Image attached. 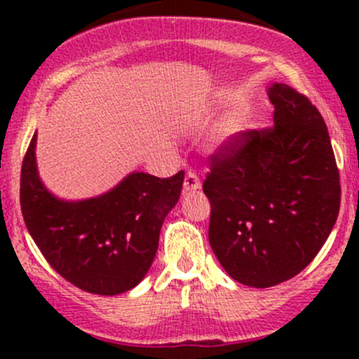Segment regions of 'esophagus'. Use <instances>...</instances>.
I'll return each instance as SVG.
<instances>
[{
	"instance_id": "esophagus-1",
	"label": "esophagus",
	"mask_w": 359,
	"mask_h": 359,
	"mask_svg": "<svg viewBox=\"0 0 359 359\" xmlns=\"http://www.w3.org/2000/svg\"><path fill=\"white\" fill-rule=\"evenodd\" d=\"M201 189V180L194 172H187L184 179V191L185 192H196Z\"/></svg>"
}]
</instances>
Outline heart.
<instances>
[{
  "label": "heart",
  "mask_w": 359,
  "mask_h": 359,
  "mask_svg": "<svg viewBox=\"0 0 359 359\" xmlns=\"http://www.w3.org/2000/svg\"><path fill=\"white\" fill-rule=\"evenodd\" d=\"M245 126H246L245 121H243L241 118H231L228 123H226L224 128H222V131H224L226 138H234L245 130Z\"/></svg>",
  "instance_id": "b5f03b06"
}]
</instances>
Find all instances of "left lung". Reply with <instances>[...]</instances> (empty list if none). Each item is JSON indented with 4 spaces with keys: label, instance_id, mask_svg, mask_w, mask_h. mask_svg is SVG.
I'll return each instance as SVG.
<instances>
[{
    "label": "left lung",
    "instance_id": "8db88e82",
    "mask_svg": "<svg viewBox=\"0 0 359 359\" xmlns=\"http://www.w3.org/2000/svg\"><path fill=\"white\" fill-rule=\"evenodd\" d=\"M273 128L250 130L211 156L209 243L228 275L266 288L300 273L331 234L341 203L327 128L306 96L273 82Z\"/></svg>",
    "mask_w": 359,
    "mask_h": 359
}]
</instances>
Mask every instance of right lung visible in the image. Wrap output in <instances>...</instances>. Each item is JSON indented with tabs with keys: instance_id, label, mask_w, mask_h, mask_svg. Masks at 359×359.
<instances>
[{
	"instance_id": "right-lung-1",
	"label": "right lung",
	"mask_w": 359,
	"mask_h": 359,
	"mask_svg": "<svg viewBox=\"0 0 359 359\" xmlns=\"http://www.w3.org/2000/svg\"><path fill=\"white\" fill-rule=\"evenodd\" d=\"M36 133L22 165L20 203L28 233L57 273L81 290L118 295L154 263L163 219L180 197L184 172L168 179L131 172L101 196L60 199L36 167Z\"/></svg>"
}]
</instances>
